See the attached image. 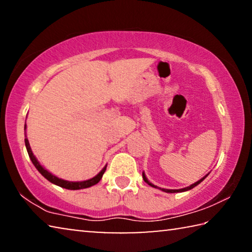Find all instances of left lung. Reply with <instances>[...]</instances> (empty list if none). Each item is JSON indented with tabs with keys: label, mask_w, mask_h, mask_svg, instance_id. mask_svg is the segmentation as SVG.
I'll return each instance as SVG.
<instances>
[{
	"label": "left lung",
	"mask_w": 252,
	"mask_h": 252,
	"mask_svg": "<svg viewBox=\"0 0 252 252\" xmlns=\"http://www.w3.org/2000/svg\"><path fill=\"white\" fill-rule=\"evenodd\" d=\"M209 176V173L207 174V176H204L202 179H200V180H198L197 182H194L193 185H191V186H189V187H187V188H183V189H163V188H159V187H157V186H155L153 185V183H151L150 181L148 180V178L146 177V173H144V171L142 172V177H143V180H144V182H147L149 186H151V187H153V188H157V189H160V190H162L163 191V192H167V193H177V192H185V191H188V190H191V189H193L194 187H197L199 183H201L204 179H206L207 177Z\"/></svg>",
	"instance_id": "8db88e82"
}]
</instances>
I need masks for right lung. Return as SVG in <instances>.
Masks as SVG:
<instances>
[{"mask_svg": "<svg viewBox=\"0 0 252 252\" xmlns=\"http://www.w3.org/2000/svg\"><path fill=\"white\" fill-rule=\"evenodd\" d=\"M27 130V125H24V131ZM25 147H27V150L29 153V157L30 159H31L32 163L34 164V167L37 169V171H39L42 176H43L46 180H49L51 183H53V185H57L61 188H64V189H69V190H80V189H85V188H90L92 186L96 185L97 182H99L102 176H103V173L105 172V169H106V164L104 165V168L101 170V171L96 174L95 177H93L91 179H88V180H84V181H67L64 180V179H61V178H58L57 176H54L51 172H49L48 170H46L44 167H42L41 163L39 161H37L36 157L33 155V152L31 150V147H30V143H29V140L27 138V133H25Z\"/></svg>", "mask_w": 252, "mask_h": 252, "instance_id": "obj_1", "label": "right lung"}]
</instances>
